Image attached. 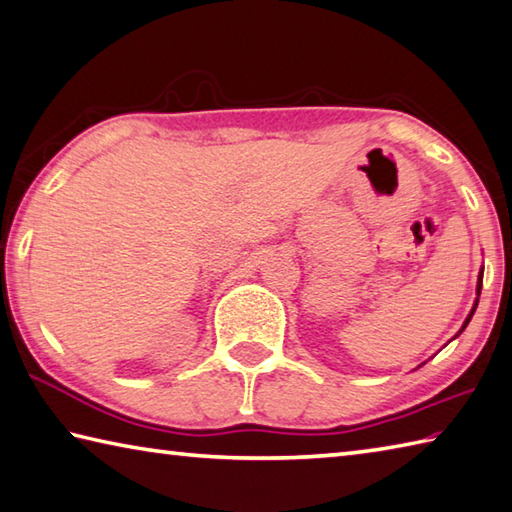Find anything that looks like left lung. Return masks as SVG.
<instances>
[{"label":"left lung","instance_id":"1","mask_svg":"<svg viewBox=\"0 0 512 512\" xmlns=\"http://www.w3.org/2000/svg\"><path fill=\"white\" fill-rule=\"evenodd\" d=\"M481 282H483V271L479 273V280H477V300H475V306H472V311L468 313V318H466V322H463V327H461V331L468 327V322L472 320V315H475V309H477V304H479V295H481ZM461 331H459V333H461Z\"/></svg>","mask_w":512,"mask_h":512}]
</instances>
